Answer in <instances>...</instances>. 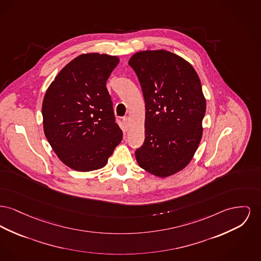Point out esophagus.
I'll use <instances>...</instances> for the list:
<instances>
[{
  "mask_svg": "<svg viewBox=\"0 0 261 261\" xmlns=\"http://www.w3.org/2000/svg\"><path fill=\"white\" fill-rule=\"evenodd\" d=\"M123 122L125 124V126L128 128V127H129V124H130V117H128V116L124 117V118H123Z\"/></svg>",
  "mask_w": 261,
  "mask_h": 261,
  "instance_id": "esophagus-1",
  "label": "esophagus"
}]
</instances>
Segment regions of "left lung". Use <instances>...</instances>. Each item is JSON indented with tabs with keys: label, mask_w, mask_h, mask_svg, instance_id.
I'll list each match as a JSON object with an SVG mask.
<instances>
[{
	"label": "left lung",
	"mask_w": 261,
	"mask_h": 261,
	"mask_svg": "<svg viewBox=\"0 0 261 261\" xmlns=\"http://www.w3.org/2000/svg\"><path fill=\"white\" fill-rule=\"evenodd\" d=\"M129 65L145 99V142L136 150L139 166L167 177L192 160L202 137L206 100L194 68L166 50L141 51Z\"/></svg>",
	"instance_id": "obj_1"
}]
</instances>
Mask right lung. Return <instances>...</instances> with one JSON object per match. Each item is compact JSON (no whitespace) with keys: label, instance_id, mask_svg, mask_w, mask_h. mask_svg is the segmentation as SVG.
<instances>
[{"label":"right lung","instance_id":"obj_1","mask_svg":"<svg viewBox=\"0 0 261 261\" xmlns=\"http://www.w3.org/2000/svg\"><path fill=\"white\" fill-rule=\"evenodd\" d=\"M118 63L116 56L107 54L80 55L62 69L46 91L42 103L44 134L71 169L103 168L122 140L106 87Z\"/></svg>","mask_w":261,"mask_h":261}]
</instances>
